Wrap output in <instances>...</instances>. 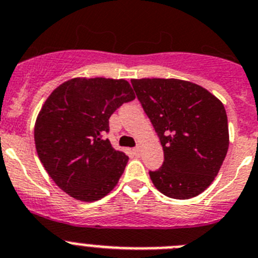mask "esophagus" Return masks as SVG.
I'll return each instance as SVG.
<instances>
[{"instance_id": "esophagus-1", "label": "esophagus", "mask_w": 258, "mask_h": 258, "mask_svg": "<svg viewBox=\"0 0 258 258\" xmlns=\"http://www.w3.org/2000/svg\"><path fill=\"white\" fill-rule=\"evenodd\" d=\"M132 153H134L135 155H140V148H134V149H132Z\"/></svg>"}]
</instances>
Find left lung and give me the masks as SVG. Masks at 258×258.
Here are the masks:
<instances>
[{
	"instance_id": "1",
	"label": "left lung",
	"mask_w": 258,
	"mask_h": 258,
	"mask_svg": "<svg viewBox=\"0 0 258 258\" xmlns=\"http://www.w3.org/2000/svg\"><path fill=\"white\" fill-rule=\"evenodd\" d=\"M164 153L162 167L149 171L153 184L173 199H190L217 176L229 148L227 115L210 91L181 80H131Z\"/></svg>"
}]
</instances>
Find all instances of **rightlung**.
Masks as SVG:
<instances>
[{
    "label": "right lung",
    "mask_w": 258,
    "mask_h": 258,
    "mask_svg": "<svg viewBox=\"0 0 258 258\" xmlns=\"http://www.w3.org/2000/svg\"><path fill=\"white\" fill-rule=\"evenodd\" d=\"M135 99L124 80L73 78L51 92L34 126L37 154L55 184L83 202L117 185L128 162L105 139L109 118Z\"/></svg>",
    "instance_id": "right-lung-1"
}]
</instances>
